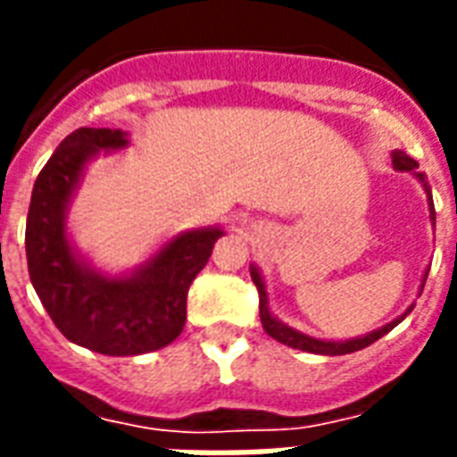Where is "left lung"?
<instances>
[{
  "instance_id": "8db88e82",
  "label": "left lung",
  "mask_w": 457,
  "mask_h": 457,
  "mask_svg": "<svg viewBox=\"0 0 457 457\" xmlns=\"http://www.w3.org/2000/svg\"><path fill=\"white\" fill-rule=\"evenodd\" d=\"M392 167L397 169V171H411V174H414V177L421 181V186H424V191H427V198H428V218H431V222H434V228H436V211H434V198H431V188H428L424 174H421V171H414V169L419 167L417 162L411 160L407 152L395 150L392 152ZM249 271H252V280H254L256 290H259V317H262V324H263V329H266V334H269V337H273L276 341H280V344L290 346V349L307 351V353H322V356H344V353H353V351L366 349V346H370L373 341H378L380 337H385L387 332H392V329H395V327H397V324H400L402 320H404V317L411 312V310H414V303H411V305L407 307V312L400 314L397 320H392L390 324H385V327H380V329H375V332L366 334V337H356V339H346V341L314 339V337H307V334L297 332V329H293V327H288V324H283L278 317H273L271 310H269V295H266V286H263L262 273H259V269H256V266H252ZM427 276H428V271L424 273V278H421V290H424Z\"/></svg>"
}]
</instances>
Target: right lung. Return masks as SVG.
Wrapping results in <instances>:
<instances>
[{
  "label": "right lung",
  "instance_id": "1",
  "mask_svg": "<svg viewBox=\"0 0 457 457\" xmlns=\"http://www.w3.org/2000/svg\"><path fill=\"white\" fill-rule=\"evenodd\" d=\"M128 143L118 128L67 135L33 184L26 220L29 276L46 312L72 344L104 356L150 353L177 339L188 288L225 235L220 228L188 229L130 273L108 276L94 269L67 237V208L87 164Z\"/></svg>",
  "mask_w": 457,
  "mask_h": 457
}]
</instances>
